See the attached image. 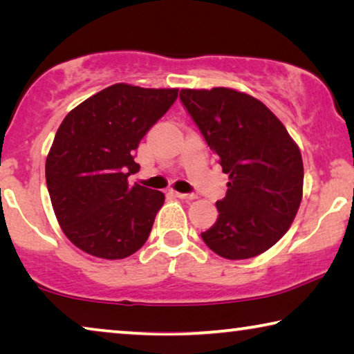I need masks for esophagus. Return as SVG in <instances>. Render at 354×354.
Returning <instances> with one entry per match:
<instances>
[{
    "mask_svg": "<svg viewBox=\"0 0 354 354\" xmlns=\"http://www.w3.org/2000/svg\"><path fill=\"white\" fill-rule=\"evenodd\" d=\"M171 195H175L181 200H194L195 198L194 194H181V192H176V190H171Z\"/></svg>",
    "mask_w": 354,
    "mask_h": 354,
    "instance_id": "obj_1",
    "label": "esophagus"
}]
</instances>
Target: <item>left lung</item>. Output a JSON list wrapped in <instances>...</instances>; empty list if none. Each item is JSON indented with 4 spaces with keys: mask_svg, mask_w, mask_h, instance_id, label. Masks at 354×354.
<instances>
[{
    "mask_svg": "<svg viewBox=\"0 0 354 354\" xmlns=\"http://www.w3.org/2000/svg\"><path fill=\"white\" fill-rule=\"evenodd\" d=\"M179 98L230 175L218 218L201 232L225 259H248L273 247L289 230L303 196L297 143L259 100L226 87L183 88Z\"/></svg>",
    "mask_w": 354,
    "mask_h": 354,
    "instance_id": "left-lung-1",
    "label": "left lung"
}]
</instances>
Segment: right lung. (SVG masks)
<instances>
[{
  "label": "right lung",
  "mask_w": 354,
  "mask_h": 354,
  "mask_svg": "<svg viewBox=\"0 0 354 354\" xmlns=\"http://www.w3.org/2000/svg\"><path fill=\"white\" fill-rule=\"evenodd\" d=\"M178 88L113 84L82 101L59 127L45 176L56 218L70 242L101 259H123L151 232L162 192L136 184L134 160L153 124L170 109Z\"/></svg>",
  "instance_id": "1"
}]
</instances>
